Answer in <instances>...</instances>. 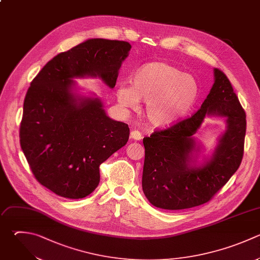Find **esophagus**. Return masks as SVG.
<instances>
[{
    "instance_id": "obj_1",
    "label": "esophagus",
    "mask_w": 260,
    "mask_h": 260,
    "mask_svg": "<svg viewBox=\"0 0 260 260\" xmlns=\"http://www.w3.org/2000/svg\"><path fill=\"white\" fill-rule=\"evenodd\" d=\"M130 136H131V138L134 139V140H140V139L142 138V134H141V132L138 131V130H133V131H131Z\"/></svg>"
}]
</instances>
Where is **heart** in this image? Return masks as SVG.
Here are the masks:
<instances>
[{
    "label": "heart",
    "mask_w": 260,
    "mask_h": 260,
    "mask_svg": "<svg viewBox=\"0 0 260 260\" xmlns=\"http://www.w3.org/2000/svg\"><path fill=\"white\" fill-rule=\"evenodd\" d=\"M119 103L136 108L138 101L146 103L145 114L154 126L166 127L183 119L199 96L196 79L164 62H152L138 69L131 78V86L117 88Z\"/></svg>",
    "instance_id": "obj_1"
}]
</instances>
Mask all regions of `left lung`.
Here are the masks:
<instances>
[{
    "label": "left lung",
    "instance_id": "8db88e82",
    "mask_svg": "<svg viewBox=\"0 0 260 260\" xmlns=\"http://www.w3.org/2000/svg\"><path fill=\"white\" fill-rule=\"evenodd\" d=\"M206 114L225 116L228 129L212 159L200 169L189 168L188 153L193 148L190 136ZM245 133V111L226 75L216 68L213 86L196 113L143 138L142 189L146 198L170 210L208 202L240 167Z\"/></svg>",
    "mask_w": 260,
    "mask_h": 260
}]
</instances>
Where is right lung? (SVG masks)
<instances>
[{
  "label": "right lung",
  "mask_w": 260,
  "mask_h": 260,
  "mask_svg": "<svg viewBox=\"0 0 260 260\" xmlns=\"http://www.w3.org/2000/svg\"><path fill=\"white\" fill-rule=\"evenodd\" d=\"M131 45L88 40L49 61L31 81L23 105L20 145L43 186L59 196L86 197L100 183V166L123 147L129 127L110 119L98 100L77 103L74 77L100 76L114 88Z\"/></svg>",
  "instance_id": "add662e5"
}]
</instances>
